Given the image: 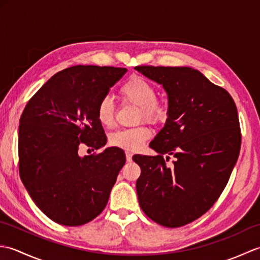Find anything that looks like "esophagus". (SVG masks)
Wrapping results in <instances>:
<instances>
[{"label": "esophagus", "mask_w": 260, "mask_h": 260, "mask_svg": "<svg viewBox=\"0 0 260 260\" xmlns=\"http://www.w3.org/2000/svg\"><path fill=\"white\" fill-rule=\"evenodd\" d=\"M132 157H133V154H132L131 152H126V159H127V161L131 162Z\"/></svg>", "instance_id": "obj_1"}]
</instances>
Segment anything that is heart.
Segmentation results:
<instances>
[{"mask_svg":"<svg viewBox=\"0 0 260 260\" xmlns=\"http://www.w3.org/2000/svg\"><path fill=\"white\" fill-rule=\"evenodd\" d=\"M123 101L139 106V120L145 119L148 123L161 124L168 117V106L156 98V89L144 77L134 75L129 77L119 88ZM97 119L105 127H112L115 121L116 106L109 96H104L97 104ZM152 131L146 125L132 128H121L109 135V144L121 150L134 152L140 150L150 139Z\"/></svg>","mask_w":260,"mask_h":260,"instance_id":"b5f03b06","label":"heart"}]
</instances>
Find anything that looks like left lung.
I'll use <instances>...</instances> for the list:
<instances>
[{
    "mask_svg": "<svg viewBox=\"0 0 260 260\" xmlns=\"http://www.w3.org/2000/svg\"><path fill=\"white\" fill-rule=\"evenodd\" d=\"M135 69L161 84L169 98L167 123L150 144L158 155L133 156L142 170L140 206L154 222L182 227L206 213L228 183L241 146L238 112L230 93L199 70ZM170 155L176 157L171 167Z\"/></svg>",
    "mask_w": 260,
    "mask_h": 260,
    "instance_id": "obj_1",
    "label": "left lung"
}]
</instances>
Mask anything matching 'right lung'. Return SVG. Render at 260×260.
Masks as SVG:
<instances>
[{
  "mask_svg": "<svg viewBox=\"0 0 260 260\" xmlns=\"http://www.w3.org/2000/svg\"><path fill=\"white\" fill-rule=\"evenodd\" d=\"M126 71L81 64L63 69L31 97L21 115L20 178L38 208L54 222L85 224L106 207L125 153L108 147L80 156L78 151L106 144L97 104Z\"/></svg>",
  "mask_w": 260,
  "mask_h": 260,
  "instance_id": "1",
  "label": "right lung"
}]
</instances>
